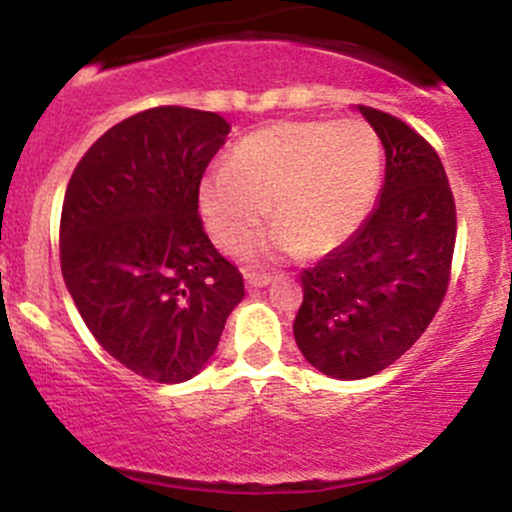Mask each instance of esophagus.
Wrapping results in <instances>:
<instances>
[{
    "label": "esophagus",
    "instance_id": "34e87169",
    "mask_svg": "<svg viewBox=\"0 0 512 512\" xmlns=\"http://www.w3.org/2000/svg\"><path fill=\"white\" fill-rule=\"evenodd\" d=\"M270 277L267 275H257V272H247L245 275V285L247 289H260V287H267L270 285Z\"/></svg>",
    "mask_w": 512,
    "mask_h": 512
}]
</instances>
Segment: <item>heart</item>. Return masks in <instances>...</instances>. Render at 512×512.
I'll list each match as a JSON object with an SVG mask.
<instances>
[{
    "label": "heart",
    "mask_w": 512,
    "mask_h": 512,
    "mask_svg": "<svg viewBox=\"0 0 512 512\" xmlns=\"http://www.w3.org/2000/svg\"><path fill=\"white\" fill-rule=\"evenodd\" d=\"M384 170L379 133L361 118L280 121L247 133L230 165L200 183V213L215 245L237 252L262 220H280L262 247L324 255L364 225Z\"/></svg>",
    "instance_id": "b5f03b06"
}]
</instances>
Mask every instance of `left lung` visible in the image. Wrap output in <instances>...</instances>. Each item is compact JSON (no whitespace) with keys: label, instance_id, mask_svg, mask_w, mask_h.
I'll return each mask as SVG.
<instances>
[{"label":"left lung","instance_id":"obj_1","mask_svg":"<svg viewBox=\"0 0 512 512\" xmlns=\"http://www.w3.org/2000/svg\"><path fill=\"white\" fill-rule=\"evenodd\" d=\"M379 133L386 175L364 225L302 272L294 342L332 379L379 374L436 317L451 277L456 203L431 143L399 118L359 106Z\"/></svg>","mask_w":512,"mask_h":512}]
</instances>
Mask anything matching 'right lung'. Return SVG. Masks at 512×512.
I'll return each mask as SVG.
<instances>
[{
    "label": "right lung",
    "mask_w": 512,
    "mask_h": 512,
    "mask_svg": "<svg viewBox=\"0 0 512 512\" xmlns=\"http://www.w3.org/2000/svg\"><path fill=\"white\" fill-rule=\"evenodd\" d=\"M227 133L218 113L148 108L108 128L66 188V289L96 342L158 384L200 374L245 297L198 215L200 180Z\"/></svg>",
    "instance_id": "obj_1"
}]
</instances>
